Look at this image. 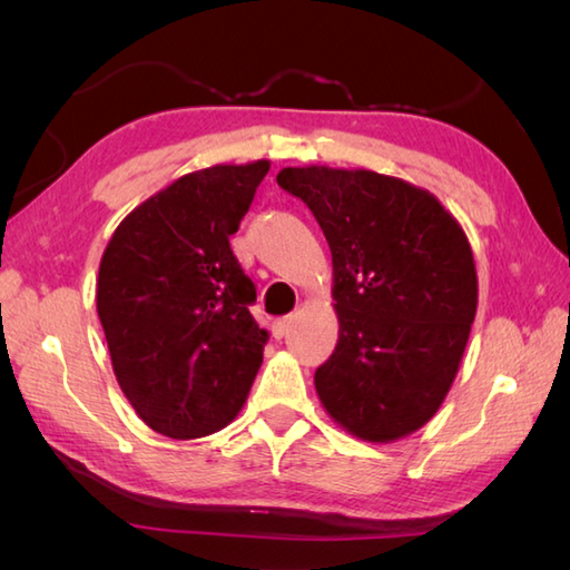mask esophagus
<instances>
[{
  "mask_svg": "<svg viewBox=\"0 0 570 570\" xmlns=\"http://www.w3.org/2000/svg\"><path fill=\"white\" fill-rule=\"evenodd\" d=\"M292 323H294V316H284V318H276V321L272 323V333H274V337H276V341H282V337H286L288 328H292Z\"/></svg>",
  "mask_w": 570,
  "mask_h": 570,
  "instance_id": "obj_1",
  "label": "esophagus"
}]
</instances>
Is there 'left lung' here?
I'll use <instances>...</instances> for the list:
<instances>
[{"instance_id": "left-lung-1", "label": "left lung", "mask_w": 570, "mask_h": 570, "mask_svg": "<svg viewBox=\"0 0 570 570\" xmlns=\"http://www.w3.org/2000/svg\"><path fill=\"white\" fill-rule=\"evenodd\" d=\"M333 254L341 335L316 370L325 411L362 441L426 423L451 390L478 308L463 227L429 190L374 171L282 168Z\"/></svg>"}]
</instances>
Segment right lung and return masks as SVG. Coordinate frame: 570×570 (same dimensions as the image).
<instances>
[{
	"label": "right lung",
	"mask_w": 570,
	"mask_h": 570,
	"mask_svg": "<svg viewBox=\"0 0 570 570\" xmlns=\"http://www.w3.org/2000/svg\"><path fill=\"white\" fill-rule=\"evenodd\" d=\"M269 161L210 166L131 210L105 247L98 316L112 370L139 419L168 439H203L233 421L269 333L229 247Z\"/></svg>",
	"instance_id": "obj_1"
}]
</instances>
